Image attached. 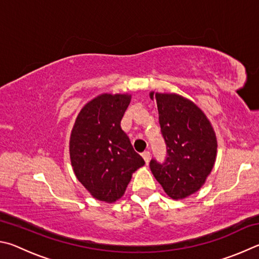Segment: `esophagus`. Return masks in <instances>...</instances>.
Masks as SVG:
<instances>
[{"instance_id": "34e87169", "label": "esophagus", "mask_w": 259, "mask_h": 259, "mask_svg": "<svg viewBox=\"0 0 259 259\" xmlns=\"http://www.w3.org/2000/svg\"><path fill=\"white\" fill-rule=\"evenodd\" d=\"M142 157H143L144 161H146V164H149V161H150V158H151L150 152H149V151L143 152V153H142Z\"/></svg>"}]
</instances>
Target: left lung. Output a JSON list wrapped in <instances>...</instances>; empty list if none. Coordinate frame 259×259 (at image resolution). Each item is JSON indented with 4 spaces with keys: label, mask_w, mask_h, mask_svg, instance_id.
<instances>
[{
    "label": "left lung",
    "mask_w": 259,
    "mask_h": 259,
    "mask_svg": "<svg viewBox=\"0 0 259 259\" xmlns=\"http://www.w3.org/2000/svg\"><path fill=\"white\" fill-rule=\"evenodd\" d=\"M150 98L157 101L167 147L166 160L152 159L151 171L171 199H184L202 187L214 167V128L200 108L179 94L151 92Z\"/></svg>",
    "instance_id": "left-lung-1"
}]
</instances>
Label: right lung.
Listing matches in <instances>:
<instances>
[{"mask_svg": "<svg viewBox=\"0 0 259 259\" xmlns=\"http://www.w3.org/2000/svg\"><path fill=\"white\" fill-rule=\"evenodd\" d=\"M130 102L128 94L98 95L83 107L72 127L69 141L72 169L98 200L115 202L120 199L132 174L144 165L120 127Z\"/></svg>", "mask_w": 259, "mask_h": 259, "instance_id": "add662e5", "label": "right lung"}]
</instances>
